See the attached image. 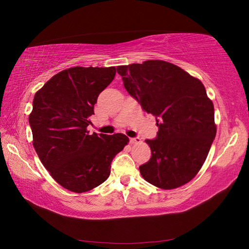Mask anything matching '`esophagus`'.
<instances>
[{
	"mask_svg": "<svg viewBox=\"0 0 249 249\" xmlns=\"http://www.w3.org/2000/svg\"><path fill=\"white\" fill-rule=\"evenodd\" d=\"M129 141H130L131 144H139V143H141V139L139 138V137H135V138H130Z\"/></svg>",
	"mask_w": 249,
	"mask_h": 249,
	"instance_id": "esophagus-1",
	"label": "esophagus"
}]
</instances>
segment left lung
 <instances>
[{
    "mask_svg": "<svg viewBox=\"0 0 249 249\" xmlns=\"http://www.w3.org/2000/svg\"><path fill=\"white\" fill-rule=\"evenodd\" d=\"M126 91L156 118L152 156L139 167L146 182L178 188L197 176L216 136L214 105L199 79L166 61L116 67Z\"/></svg>",
    "mask_w": 249,
    "mask_h": 249,
    "instance_id": "left-lung-1",
    "label": "left lung"
}]
</instances>
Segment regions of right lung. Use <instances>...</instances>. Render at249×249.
<instances>
[{"mask_svg":"<svg viewBox=\"0 0 249 249\" xmlns=\"http://www.w3.org/2000/svg\"><path fill=\"white\" fill-rule=\"evenodd\" d=\"M111 67H71L56 73L36 92L29 123L33 145L44 167L61 186L89 192L110 176L111 161L128 143L87 129L97 97L112 82Z\"/></svg>","mask_w":249,"mask_h":249,"instance_id":"add662e5","label":"right lung"}]
</instances>
